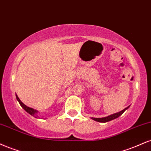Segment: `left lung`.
<instances>
[{
	"instance_id": "8db88e82",
	"label": "left lung",
	"mask_w": 151,
	"mask_h": 151,
	"mask_svg": "<svg viewBox=\"0 0 151 151\" xmlns=\"http://www.w3.org/2000/svg\"><path fill=\"white\" fill-rule=\"evenodd\" d=\"M129 106H130V105H129ZM129 106L127 107L126 108H124V110H122L120 112H117V113H115V114H112V115H109V116H108V117H102V118H94V117H92L91 119H93V120L96 121V122H107L111 121V120H112V119H116V118H117L118 117H119V116L122 115L123 112H124L125 110H127V109H128L129 108Z\"/></svg>"
}]
</instances>
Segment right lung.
I'll return each mask as SVG.
<instances>
[{"instance_id": "right-lung-1", "label": "right lung", "mask_w": 151, "mask_h": 151, "mask_svg": "<svg viewBox=\"0 0 151 151\" xmlns=\"http://www.w3.org/2000/svg\"><path fill=\"white\" fill-rule=\"evenodd\" d=\"M16 98H17V100L18 102L19 103V104H20V105L22 107L23 109L25 110V111H27L29 114H30L31 115H32L34 117H36V118L39 117V116L37 115V113H38L37 110H34V109H33V108H29V107L27 106L26 105L24 104V103L22 102L20 100H19V99L18 98V96L17 95H16Z\"/></svg>"}]
</instances>
